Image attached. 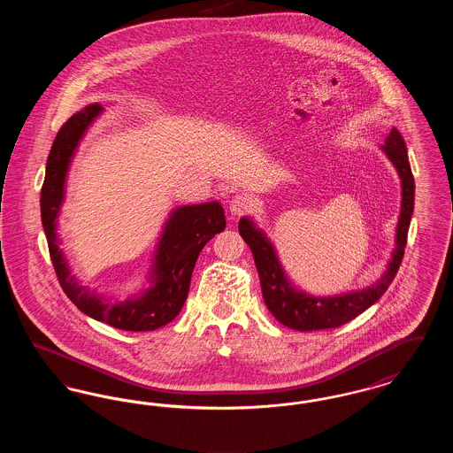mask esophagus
Listing matches in <instances>:
<instances>
[{
  "instance_id": "34e87169",
  "label": "esophagus",
  "mask_w": 453,
  "mask_h": 453,
  "mask_svg": "<svg viewBox=\"0 0 453 453\" xmlns=\"http://www.w3.org/2000/svg\"><path fill=\"white\" fill-rule=\"evenodd\" d=\"M229 209L234 216H244L253 209V198L250 195L237 194L231 198Z\"/></svg>"
}]
</instances>
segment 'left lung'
<instances>
[{"label": "left lung", "instance_id": "left-lung-1", "mask_svg": "<svg viewBox=\"0 0 453 453\" xmlns=\"http://www.w3.org/2000/svg\"><path fill=\"white\" fill-rule=\"evenodd\" d=\"M382 150L394 163L403 180V207L395 237L397 248L392 253V261L388 263V272L380 280L368 288L329 299L311 297L296 292L285 280L280 263L270 241H266V237L263 236L258 229H255L251 220H239V234L246 241L253 253L265 303L268 311L273 314V318L283 326L302 333L343 326L348 321L355 319L358 314H362L372 303L379 301L394 280L408 242L411 216L414 211V178L411 172L406 144L397 130L392 129L388 132L386 146H382Z\"/></svg>", "mask_w": 453, "mask_h": 453}]
</instances>
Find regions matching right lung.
<instances>
[{
	"label": "right lung",
	"instance_id": "add662e5",
	"mask_svg": "<svg viewBox=\"0 0 453 453\" xmlns=\"http://www.w3.org/2000/svg\"><path fill=\"white\" fill-rule=\"evenodd\" d=\"M102 111L89 105L67 119L58 132L47 157L41 192V217L49 244V255L65 296L89 318L124 331H152L172 323L187 301L195 261L202 248L226 229L224 209L217 202L181 207L173 214L156 257V281L137 301L105 303L80 287L69 275L58 248L56 217L59 212L65 178L71 156L91 120Z\"/></svg>",
	"mask_w": 453,
	"mask_h": 453
}]
</instances>
